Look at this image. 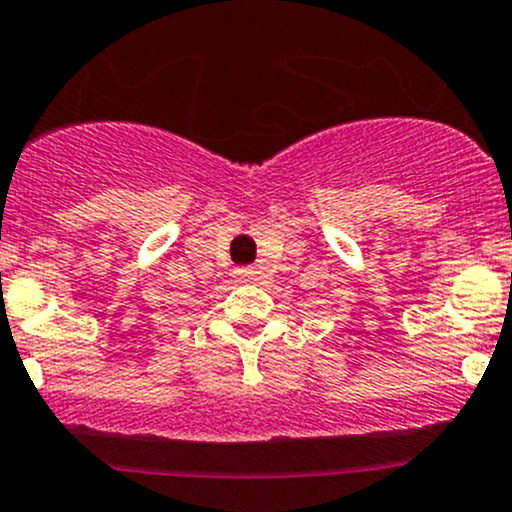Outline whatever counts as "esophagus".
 Returning <instances> with one entry per match:
<instances>
[{"mask_svg": "<svg viewBox=\"0 0 512 512\" xmlns=\"http://www.w3.org/2000/svg\"><path fill=\"white\" fill-rule=\"evenodd\" d=\"M234 275H237L239 280H244V283H256V280H261V271H258V268H249V266L237 268Z\"/></svg>", "mask_w": 512, "mask_h": 512, "instance_id": "34e87169", "label": "esophagus"}]
</instances>
